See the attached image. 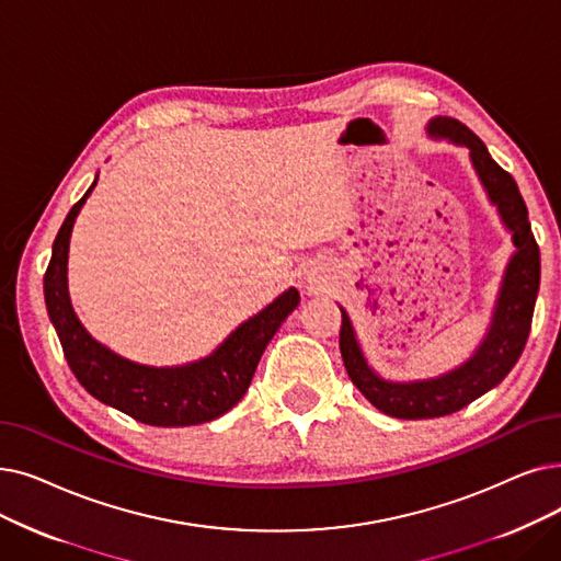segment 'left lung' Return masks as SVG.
Returning <instances> with one entry per match:
<instances>
[{
	"mask_svg": "<svg viewBox=\"0 0 561 561\" xmlns=\"http://www.w3.org/2000/svg\"><path fill=\"white\" fill-rule=\"evenodd\" d=\"M426 135L435 141L445 139L458 146V149H468L470 164L483 187L485 199L495 208L500 225L511 236L514 252H511L504 265L491 321L479 346L458 367L431 378L394 380L378 374L359 344L353 319L339 305V348L353 385L371 405L397 420L445 417L497 387L504 376L514 369L525 348L541 279L539 245L529 229L527 208L516 181L504 172L491 158L483 141L460 121L433 116L426 124Z\"/></svg>",
	"mask_w": 561,
	"mask_h": 561,
	"instance_id": "1",
	"label": "left lung"
}]
</instances>
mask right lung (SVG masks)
<instances>
[{"instance_id":"1","label":"right lung","mask_w":561,"mask_h":561,"mask_svg":"<svg viewBox=\"0 0 561 561\" xmlns=\"http://www.w3.org/2000/svg\"><path fill=\"white\" fill-rule=\"evenodd\" d=\"M99 183L70 208L55 238L43 279L47 316L57 330L70 371L101 403L149 426H194L213 422L245 397L271 339L300 305L298 288H286L271 305L242 321L210 355L176 367H153L114 353L78 319L68 294V250L78 215Z\"/></svg>"}]
</instances>
